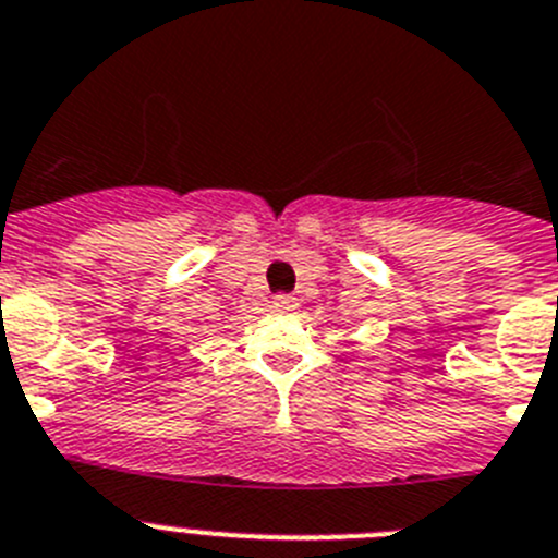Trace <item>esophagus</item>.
I'll return each mask as SVG.
<instances>
[{
  "label": "esophagus",
  "instance_id": "esophagus-1",
  "mask_svg": "<svg viewBox=\"0 0 558 558\" xmlns=\"http://www.w3.org/2000/svg\"><path fill=\"white\" fill-rule=\"evenodd\" d=\"M272 308L280 311V314H286V311L298 308V300L291 298V294H275V298H272Z\"/></svg>",
  "mask_w": 558,
  "mask_h": 558
}]
</instances>
